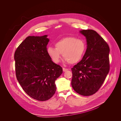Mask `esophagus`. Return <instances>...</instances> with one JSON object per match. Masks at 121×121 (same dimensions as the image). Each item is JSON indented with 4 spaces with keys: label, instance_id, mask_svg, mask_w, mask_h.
Masks as SVG:
<instances>
[{
    "label": "esophagus",
    "instance_id": "34e87169",
    "mask_svg": "<svg viewBox=\"0 0 121 121\" xmlns=\"http://www.w3.org/2000/svg\"><path fill=\"white\" fill-rule=\"evenodd\" d=\"M63 70L64 72H66L68 70V69H65V68H63Z\"/></svg>",
    "mask_w": 121,
    "mask_h": 121
}]
</instances>
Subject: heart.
Instances as JSON below:
<instances>
[{
    "instance_id": "obj_1",
    "label": "heart",
    "mask_w": 121,
    "mask_h": 121,
    "mask_svg": "<svg viewBox=\"0 0 121 121\" xmlns=\"http://www.w3.org/2000/svg\"><path fill=\"white\" fill-rule=\"evenodd\" d=\"M55 47L49 46L47 52L55 63L60 61L61 54L65 61L71 64L81 60L86 48V43L83 40L69 36L64 37L55 43Z\"/></svg>"
}]
</instances>
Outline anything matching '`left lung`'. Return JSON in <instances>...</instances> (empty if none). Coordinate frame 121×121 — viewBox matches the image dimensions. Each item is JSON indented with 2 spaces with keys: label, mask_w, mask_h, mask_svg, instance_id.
I'll use <instances>...</instances> for the list:
<instances>
[{
  "label": "left lung",
  "mask_w": 121,
  "mask_h": 121,
  "mask_svg": "<svg viewBox=\"0 0 121 121\" xmlns=\"http://www.w3.org/2000/svg\"><path fill=\"white\" fill-rule=\"evenodd\" d=\"M86 39L87 49L79 63L71 69V84L77 93L83 96L95 93L109 71V48L107 43L93 30L80 31Z\"/></svg>",
  "instance_id": "8db88e82"
}]
</instances>
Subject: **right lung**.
Instances as JSON below:
<instances>
[{
	"instance_id": "1",
	"label": "right lung",
	"mask_w": 121,
	"mask_h": 121,
	"mask_svg": "<svg viewBox=\"0 0 121 121\" xmlns=\"http://www.w3.org/2000/svg\"><path fill=\"white\" fill-rule=\"evenodd\" d=\"M45 35L28 36L16 49L17 79L28 95L39 101L48 100L56 91V80L63 69L54 63L47 54L49 39Z\"/></svg>"
}]
</instances>
